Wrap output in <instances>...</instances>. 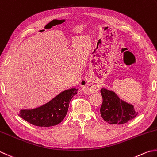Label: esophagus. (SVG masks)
<instances>
[{
    "mask_svg": "<svg viewBox=\"0 0 157 157\" xmlns=\"http://www.w3.org/2000/svg\"><path fill=\"white\" fill-rule=\"evenodd\" d=\"M85 82V84L84 86V90L85 91L86 93L87 94H91L93 93L94 92L97 91L99 90V86H97V85L94 84H88Z\"/></svg>",
    "mask_w": 157,
    "mask_h": 157,
    "instance_id": "1",
    "label": "esophagus"
}]
</instances>
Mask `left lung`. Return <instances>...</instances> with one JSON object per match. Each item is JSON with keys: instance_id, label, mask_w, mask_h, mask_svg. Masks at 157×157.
<instances>
[{"instance_id": "obj_1", "label": "left lung", "mask_w": 157, "mask_h": 157, "mask_svg": "<svg viewBox=\"0 0 157 157\" xmlns=\"http://www.w3.org/2000/svg\"><path fill=\"white\" fill-rule=\"evenodd\" d=\"M101 93L103 97L101 115L108 123L124 124L137 115V112L134 109L133 105L120 99L113 92L102 88Z\"/></svg>"}]
</instances>
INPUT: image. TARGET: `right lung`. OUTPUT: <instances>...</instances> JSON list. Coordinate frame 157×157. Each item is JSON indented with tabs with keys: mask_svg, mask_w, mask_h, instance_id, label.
Instances as JSON below:
<instances>
[{
	"mask_svg": "<svg viewBox=\"0 0 157 157\" xmlns=\"http://www.w3.org/2000/svg\"><path fill=\"white\" fill-rule=\"evenodd\" d=\"M78 89L72 88L59 94L44 105L33 109H22L19 116L29 123L37 127H48L63 121L68 111L70 101Z\"/></svg>",
	"mask_w": 157,
	"mask_h": 157,
	"instance_id": "right-lung-1",
	"label": "right lung"
}]
</instances>
